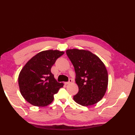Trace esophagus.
I'll use <instances>...</instances> for the list:
<instances>
[{"instance_id": "34e87169", "label": "esophagus", "mask_w": 135, "mask_h": 135, "mask_svg": "<svg viewBox=\"0 0 135 135\" xmlns=\"http://www.w3.org/2000/svg\"><path fill=\"white\" fill-rule=\"evenodd\" d=\"M72 82V79H69V81H68V82H64V84H65V85H68V84H70V83H71Z\"/></svg>"}]
</instances>
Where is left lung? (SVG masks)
Listing matches in <instances>:
<instances>
[{"mask_svg": "<svg viewBox=\"0 0 135 135\" xmlns=\"http://www.w3.org/2000/svg\"><path fill=\"white\" fill-rule=\"evenodd\" d=\"M75 69L79 91L73 99L83 106L91 105L101 100L107 90L108 73L102 60L90 51L76 49L66 51Z\"/></svg>", "mask_w": 135, "mask_h": 135, "instance_id": "8db88e82", "label": "left lung"}]
</instances>
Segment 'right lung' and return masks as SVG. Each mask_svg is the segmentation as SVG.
<instances>
[{"mask_svg": "<svg viewBox=\"0 0 135 135\" xmlns=\"http://www.w3.org/2000/svg\"><path fill=\"white\" fill-rule=\"evenodd\" d=\"M64 53L57 50L39 52L31 58L21 70L18 85L21 95L33 105L45 107L53 101L54 94L63 86L51 73L56 60Z\"/></svg>", "mask_w": 135, "mask_h": 135, "instance_id": "add662e5", "label": "right lung"}]
</instances>
